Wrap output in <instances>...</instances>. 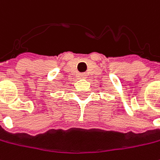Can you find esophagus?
<instances>
[{
    "label": "esophagus",
    "mask_w": 160,
    "mask_h": 160,
    "mask_svg": "<svg viewBox=\"0 0 160 160\" xmlns=\"http://www.w3.org/2000/svg\"><path fill=\"white\" fill-rule=\"evenodd\" d=\"M80 76H81L82 78H85L87 75H86V73H81V74H80Z\"/></svg>",
    "instance_id": "obj_1"
}]
</instances>
